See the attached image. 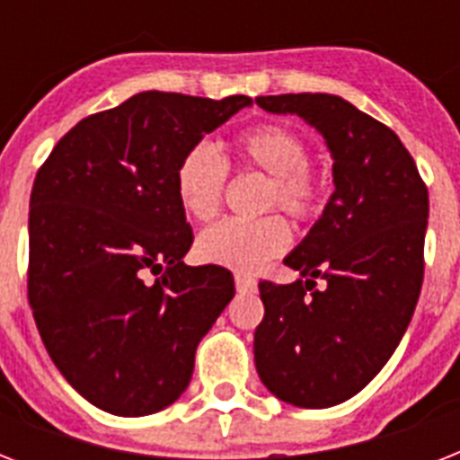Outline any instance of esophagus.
Here are the masks:
<instances>
[{"label":"esophagus","instance_id":"34e87169","mask_svg":"<svg viewBox=\"0 0 460 460\" xmlns=\"http://www.w3.org/2000/svg\"><path fill=\"white\" fill-rule=\"evenodd\" d=\"M236 288L241 294H251L258 288V279L251 277V274H236Z\"/></svg>","mask_w":460,"mask_h":460}]
</instances>
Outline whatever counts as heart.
<instances>
[{"label":"heart","mask_w":460,"mask_h":460,"mask_svg":"<svg viewBox=\"0 0 460 460\" xmlns=\"http://www.w3.org/2000/svg\"><path fill=\"white\" fill-rule=\"evenodd\" d=\"M238 169L262 172L270 179L265 209H284L296 222H313L324 212L332 190L327 166L305 155V138L287 124H255L234 138ZM173 188L181 208L198 222L219 215L229 190V164L209 143H195L181 155ZM291 243V226L281 215L260 219H224L198 238V252L209 265L238 274L258 272Z\"/></svg>","instance_id":"obj_1"}]
</instances>
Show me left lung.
<instances>
[{"instance_id":"left-lung-1","label":"left lung","mask_w":460,"mask_h":460,"mask_svg":"<svg viewBox=\"0 0 460 460\" xmlns=\"http://www.w3.org/2000/svg\"><path fill=\"white\" fill-rule=\"evenodd\" d=\"M324 136L334 186L324 215L284 265L294 284L260 281L265 317L255 367L277 399L329 408L356 396L399 346L425 272L428 186L399 136L324 93L255 97ZM317 276L328 281L314 289Z\"/></svg>"}]
</instances>
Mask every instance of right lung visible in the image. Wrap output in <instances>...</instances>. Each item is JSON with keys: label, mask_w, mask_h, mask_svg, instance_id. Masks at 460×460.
Wrapping results in <instances>:
<instances>
[{"label": "right lung", "mask_w": 460, "mask_h": 460, "mask_svg": "<svg viewBox=\"0 0 460 460\" xmlns=\"http://www.w3.org/2000/svg\"><path fill=\"white\" fill-rule=\"evenodd\" d=\"M251 102L138 93L78 121L38 169L28 303L54 365L107 413L150 415L179 399L234 298L229 270L183 265L193 229L173 172Z\"/></svg>", "instance_id": "1"}]
</instances>
